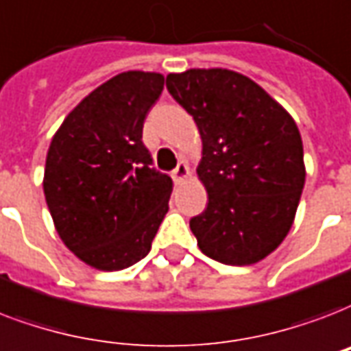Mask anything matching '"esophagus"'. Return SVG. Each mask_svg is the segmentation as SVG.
Listing matches in <instances>:
<instances>
[{
  "instance_id": "obj_1",
  "label": "esophagus",
  "mask_w": 351,
  "mask_h": 351,
  "mask_svg": "<svg viewBox=\"0 0 351 351\" xmlns=\"http://www.w3.org/2000/svg\"><path fill=\"white\" fill-rule=\"evenodd\" d=\"M187 176H189V165L186 162H180L176 165V169L173 171V180H175V184H182V182L187 180Z\"/></svg>"
}]
</instances>
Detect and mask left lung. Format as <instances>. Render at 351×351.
<instances>
[{"mask_svg": "<svg viewBox=\"0 0 351 351\" xmlns=\"http://www.w3.org/2000/svg\"><path fill=\"white\" fill-rule=\"evenodd\" d=\"M167 90L193 116L206 210L189 221L200 252L254 265L287 237L306 184L300 130L276 99L224 68L167 75Z\"/></svg>", "mask_w": 351, "mask_h": 351, "instance_id": "obj_1", "label": "left lung"}]
</instances>
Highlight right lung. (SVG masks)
Masks as SVG:
<instances>
[{
  "label": "right lung",
  "instance_id": "obj_1",
  "mask_svg": "<svg viewBox=\"0 0 351 351\" xmlns=\"http://www.w3.org/2000/svg\"><path fill=\"white\" fill-rule=\"evenodd\" d=\"M154 71H123L88 93L51 140L44 195L66 247L97 271H121L151 250L173 182L151 169L143 121L164 90Z\"/></svg>",
  "mask_w": 351,
  "mask_h": 351
}]
</instances>
